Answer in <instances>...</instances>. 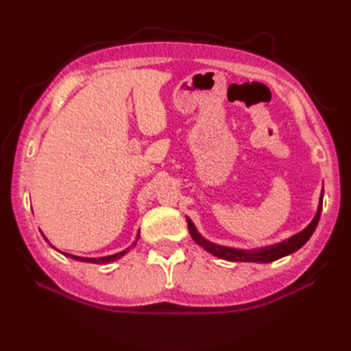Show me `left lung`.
<instances>
[{
	"mask_svg": "<svg viewBox=\"0 0 351 351\" xmlns=\"http://www.w3.org/2000/svg\"><path fill=\"white\" fill-rule=\"evenodd\" d=\"M323 195H324V189L322 190V196H319V204H318L315 217L312 219V221L302 230V232L289 237L288 240H283L280 243H276L271 245H265V247H261V249L244 250V249H234V247H226V245L215 244L210 240H206V238H204L197 232L195 223L191 221L190 217H187V225H189V230L193 240H195L200 247H204L206 252H210L214 256L226 259V261H234V263H263V264L273 263L276 259H280L283 256L291 255V253L295 250H299L302 245L312 237V234H314V230L318 225L319 215H322V210H323Z\"/></svg>",
	"mask_w": 351,
	"mask_h": 351,
	"instance_id": "left-lung-1",
	"label": "left lung"
}]
</instances>
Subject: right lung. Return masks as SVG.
I'll return each instance as SVG.
<instances>
[{
    "label": "right lung",
    "instance_id": "add662e5",
    "mask_svg": "<svg viewBox=\"0 0 351 351\" xmlns=\"http://www.w3.org/2000/svg\"><path fill=\"white\" fill-rule=\"evenodd\" d=\"M43 235V234H42ZM138 237H140V234H137V240H138ZM43 238L45 240H47V237L43 235ZM137 240L132 243V245L131 247H134V245L137 244ZM48 241V240H47ZM49 243V241H48ZM51 247H54V245L52 244H49ZM131 247H128V249H125V250H122V252H117V253H114V255H108V256H102V258H83V256H75V255H71V253H63L64 256H69V258H72V259H77V261H83V263H92V264H108V263H113V261H117V259H121L123 255H126V253L130 252V249ZM56 249V247H54ZM60 252V250H58Z\"/></svg>",
    "mask_w": 351,
    "mask_h": 351
}]
</instances>
